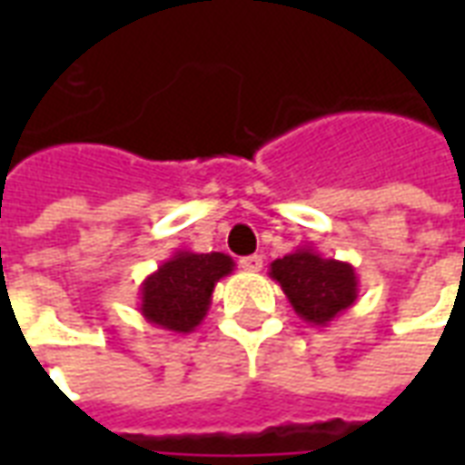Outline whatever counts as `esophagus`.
<instances>
[{
    "instance_id": "obj_1",
    "label": "esophagus",
    "mask_w": 465,
    "mask_h": 465,
    "mask_svg": "<svg viewBox=\"0 0 465 465\" xmlns=\"http://www.w3.org/2000/svg\"><path fill=\"white\" fill-rule=\"evenodd\" d=\"M239 265L248 272H258V270H262V255H246V258H241Z\"/></svg>"
}]
</instances>
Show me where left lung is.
I'll return each mask as SVG.
<instances>
[{
    "instance_id": "left-lung-1",
    "label": "left lung",
    "mask_w": 465,
    "mask_h": 465,
    "mask_svg": "<svg viewBox=\"0 0 465 465\" xmlns=\"http://www.w3.org/2000/svg\"><path fill=\"white\" fill-rule=\"evenodd\" d=\"M306 323L328 325L357 302L360 280L350 262L325 258L313 246H299L270 262V272Z\"/></svg>"
}]
</instances>
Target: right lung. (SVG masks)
<instances>
[{
  "mask_svg": "<svg viewBox=\"0 0 465 465\" xmlns=\"http://www.w3.org/2000/svg\"><path fill=\"white\" fill-rule=\"evenodd\" d=\"M233 265L224 253L175 251L140 284V313L163 331L193 332L210 311L217 282L232 275Z\"/></svg>",
  "mask_w": 465,
  "mask_h": 465,
  "instance_id": "right-lung-1",
  "label": "right lung"
}]
</instances>
